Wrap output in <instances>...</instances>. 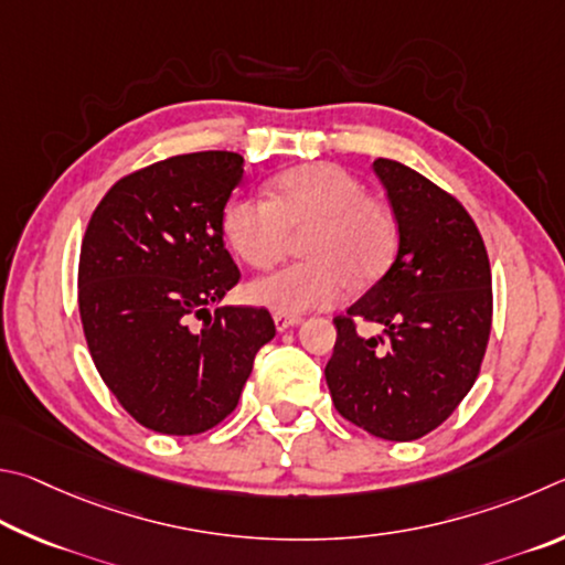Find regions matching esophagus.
Instances as JSON below:
<instances>
[{"label": "esophagus", "mask_w": 565, "mask_h": 565, "mask_svg": "<svg viewBox=\"0 0 565 565\" xmlns=\"http://www.w3.org/2000/svg\"><path fill=\"white\" fill-rule=\"evenodd\" d=\"M273 320H275V328L280 332L290 330V328H295V324L302 322V318H298V315H285V312H275Z\"/></svg>", "instance_id": "obj_1"}]
</instances>
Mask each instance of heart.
Here are the masks:
<instances>
[{
    "label": "heart",
    "instance_id": "obj_1",
    "mask_svg": "<svg viewBox=\"0 0 565 565\" xmlns=\"http://www.w3.org/2000/svg\"><path fill=\"white\" fill-rule=\"evenodd\" d=\"M310 227L302 253L310 260L285 265L250 285V300L275 312L298 315L332 308L387 270L397 250V217L367 195L358 175L332 163L300 166L277 175L265 198L237 195L223 213V231L247 265L265 270L280 260L290 231Z\"/></svg>",
    "mask_w": 565,
    "mask_h": 565
}]
</instances>
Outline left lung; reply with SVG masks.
<instances>
[{
	"instance_id": "8db88e82",
	"label": "left lung",
	"mask_w": 565,
	"mask_h": 565,
	"mask_svg": "<svg viewBox=\"0 0 565 565\" xmlns=\"http://www.w3.org/2000/svg\"><path fill=\"white\" fill-rule=\"evenodd\" d=\"M397 217V257L382 280L334 318L324 367L334 409L387 441H414L451 417L479 377L493 295L487 245L457 198L409 166L377 158ZM354 319L377 321L362 339Z\"/></svg>"
}]
</instances>
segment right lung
<instances>
[{
	"instance_id": "obj_1",
	"label": "right lung",
	"mask_w": 565,
	"mask_h": 565,
	"mask_svg": "<svg viewBox=\"0 0 565 565\" xmlns=\"http://www.w3.org/2000/svg\"><path fill=\"white\" fill-rule=\"evenodd\" d=\"M243 156H171L124 175L96 205L78 257V315L98 374L146 429L203 434L237 407L275 338L265 308H217L241 270L223 211ZM203 319V326H195Z\"/></svg>"
}]
</instances>
